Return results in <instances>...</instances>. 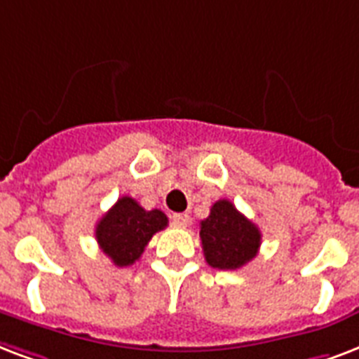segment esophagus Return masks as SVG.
I'll use <instances>...</instances> for the list:
<instances>
[{"instance_id":"1","label":"esophagus","mask_w":359,"mask_h":359,"mask_svg":"<svg viewBox=\"0 0 359 359\" xmlns=\"http://www.w3.org/2000/svg\"><path fill=\"white\" fill-rule=\"evenodd\" d=\"M172 223L176 224V226H189L191 224V217H189L187 213H174L172 215Z\"/></svg>"}]
</instances>
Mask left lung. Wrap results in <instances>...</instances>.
Here are the masks:
<instances>
[{"label":"left lung","mask_w":359,"mask_h":359,"mask_svg":"<svg viewBox=\"0 0 359 359\" xmlns=\"http://www.w3.org/2000/svg\"><path fill=\"white\" fill-rule=\"evenodd\" d=\"M262 234L255 223L236 210L230 200H217L200 223L205 262L217 269H238L257 257Z\"/></svg>","instance_id":"8db88e82"}]
</instances>
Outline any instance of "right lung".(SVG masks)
I'll use <instances>...</instances> for the list:
<instances>
[{
    "mask_svg": "<svg viewBox=\"0 0 359 359\" xmlns=\"http://www.w3.org/2000/svg\"><path fill=\"white\" fill-rule=\"evenodd\" d=\"M166 224L168 217L161 210H144L135 198L121 196L97 223L95 238L102 252L123 268L142 257L154 234Z\"/></svg>",
    "mask_w": 359,
    "mask_h": 359,
    "instance_id": "right-lung-1",
    "label": "right lung"
}]
</instances>
